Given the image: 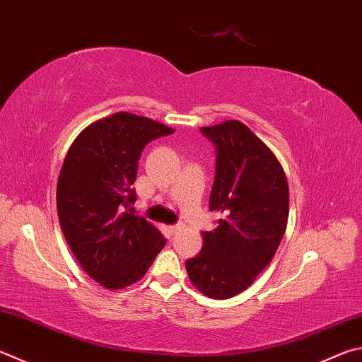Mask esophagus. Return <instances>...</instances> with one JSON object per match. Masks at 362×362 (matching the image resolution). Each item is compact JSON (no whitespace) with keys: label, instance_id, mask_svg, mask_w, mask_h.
I'll use <instances>...</instances> for the list:
<instances>
[{"label":"esophagus","instance_id":"esophagus-1","mask_svg":"<svg viewBox=\"0 0 362 362\" xmlns=\"http://www.w3.org/2000/svg\"><path fill=\"white\" fill-rule=\"evenodd\" d=\"M182 229V225H173V226H169V233L170 234H177Z\"/></svg>","mask_w":362,"mask_h":362}]
</instances>
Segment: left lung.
<instances>
[{"mask_svg":"<svg viewBox=\"0 0 362 362\" xmlns=\"http://www.w3.org/2000/svg\"><path fill=\"white\" fill-rule=\"evenodd\" d=\"M201 133L216 147L209 209L221 218L202 233V250L185 266L202 294L229 299L272 261L286 229L290 192L277 156L247 124L226 120Z\"/></svg>","mask_w":362,"mask_h":362,"instance_id":"obj_1","label":"left lung"}]
</instances>
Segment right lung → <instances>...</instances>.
Wrapping results in <instances>:
<instances>
[{
	"instance_id": "right-lung-1",
	"label": "right lung",
	"mask_w": 362,
	"mask_h": 362,
	"mask_svg": "<svg viewBox=\"0 0 362 362\" xmlns=\"http://www.w3.org/2000/svg\"><path fill=\"white\" fill-rule=\"evenodd\" d=\"M173 133L147 117L117 112L88 124L64 158L57 185L62 231L83 271L109 290L141 280L166 245L128 207L144 147Z\"/></svg>"
}]
</instances>
